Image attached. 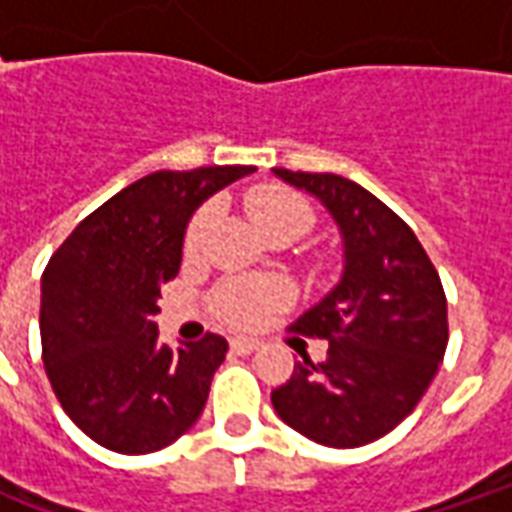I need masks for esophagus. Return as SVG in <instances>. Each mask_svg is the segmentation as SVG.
Listing matches in <instances>:
<instances>
[{"label":"esophagus","instance_id":"esophagus-1","mask_svg":"<svg viewBox=\"0 0 512 512\" xmlns=\"http://www.w3.org/2000/svg\"><path fill=\"white\" fill-rule=\"evenodd\" d=\"M257 348H260L257 340H246V337H235V340H230V351L238 356L252 354V351H257Z\"/></svg>","mask_w":512,"mask_h":512}]
</instances>
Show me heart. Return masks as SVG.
Wrapping results in <instances>:
<instances>
[{"label":"heart","mask_w":512,"mask_h":512,"mask_svg":"<svg viewBox=\"0 0 512 512\" xmlns=\"http://www.w3.org/2000/svg\"><path fill=\"white\" fill-rule=\"evenodd\" d=\"M246 208L266 235L277 233V230H290V233L301 235L312 227L310 202L285 186H260L246 197ZM211 222V205H202L191 213L186 233H183L186 257H194L200 252ZM285 299H288V290L282 288V282L277 279H224L211 293V310L227 326L249 329L263 321L268 312L277 310Z\"/></svg>","instance_id":"1"}]
</instances>
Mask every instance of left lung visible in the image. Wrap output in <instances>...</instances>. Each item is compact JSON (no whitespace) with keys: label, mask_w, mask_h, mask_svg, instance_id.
Listing matches in <instances>:
<instances>
[{"label":"left lung","mask_w":512,"mask_h":512,"mask_svg":"<svg viewBox=\"0 0 512 512\" xmlns=\"http://www.w3.org/2000/svg\"><path fill=\"white\" fill-rule=\"evenodd\" d=\"M329 208L345 241L340 285L293 323L329 340L323 362L301 354L271 392L282 422L326 447H362L417 408L439 370L450 323L436 266L414 230L376 194L332 172L274 169Z\"/></svg>","instance_id":"8db88e82"}]
</instances>
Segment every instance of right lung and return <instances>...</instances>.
I'll use <instances>...</instances> for the list:
<instances>
[{
    "label": "right lung",
    "instance_id": "add662e5",
    "mask_svg": "<svg viewBox=\"0 0 512 512\" xmlns=\"http://www.w3.org/2000/svg\"><path fill=\"white\" fill-rule=\"evenodd\" d=\"M255 167L161 169L79 222L40 279V345L51 389L93 441L147 455L180 439L205 408L227 340L158 343L161 285L178 277L194 208Z\"/></svg>",
    "mask_w": 512,
    "mask_h": 512
}]
</instances>
